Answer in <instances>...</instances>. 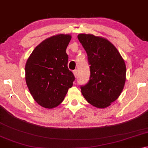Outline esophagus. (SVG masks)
Returning a JSON list of instances; mask_svg holds the SVG:
<instances>
[{
    "label": "esophagus",
    "instance_id": "1",
    "mask_svg": "<svg viewBox=\"0 0 148 148\" xmlns=\"http://www.w3.org/2000/svg\"><path fill=\"white\" fill-rule=\"evenodd\" d=\"M73 74H74L75 77H77V75H78V74H77V70H76V69L74 70V71H73Z\"/></svg>",
    "mask_w": 148,
    "mask_h": 148
}]
</instances>
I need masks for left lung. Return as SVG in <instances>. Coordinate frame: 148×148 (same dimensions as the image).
I'll return each mask as SVG.
<instances>
[{
    "label": "left lung",
    "mask_w": 148,
    "mask_h": 148,
    "mask_svg": "<svg viewBox=\"0 0 148 148\" xmlns=\"http://www.w3.org/2000/svg\"><path fill=\"white\" fill-rule=\"evenodd\" d=\"M78 40L87 52L90 75L82 95L97 108L110 105L121 94L126 81V64L119 51L106 38L80 34Z\"/></svg>",
    "instance_id": "1"
}]
</instances>
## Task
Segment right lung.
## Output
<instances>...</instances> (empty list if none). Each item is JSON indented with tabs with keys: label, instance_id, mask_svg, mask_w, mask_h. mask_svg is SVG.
I'll return each instance as SVG.
<instances>
[{
	"label": "right lung",
	"instance_id": "1",
	"mask_svg": "<svg viewBox=\"0 0 148 148\" xmlns=\"http://www.w3.org/2000/svg\"><path fill=\"white\" fill-rule=\"evenodd\" d=\"M71 39L69 34L47 38L36 47L26 61L27 86L36 103L45 108L61 103L73 86L75 76L68 69L66 53Z\"/></svg>",
	"mask_w": 148,
	"mask_h": 148
}]
</instances>
